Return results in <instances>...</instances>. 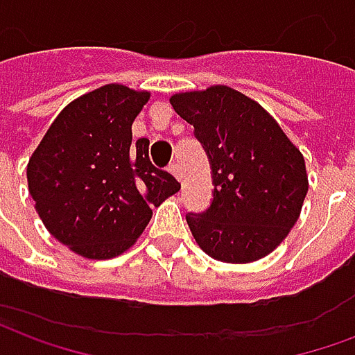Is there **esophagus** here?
Here are the masks:
<instances>
[{
    "instance_id": "esophagus-1",
    "label": "esophagus",
    "mask_w": 355,
    "mask_h": 355,
    "mask_svg": "<svg viewBox=\"0 0 355 355\" xmlns=\"http://www.w3.org/2000/svg\"><path fill=\"white\" fill-rule=\"evenodd\" d=\"M169 173H173L175 177L178 178V180H182V171H180V167H178L177 162H173L169 165Z\"/></svg>"
}]
</instances>
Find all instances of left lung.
Returning <instances> with one entry per match:
<instances>
[{
  "instance_id": "obj_1",
  "label": "left lung",
  "mask_w": 355,
  "mask_h": 355,
  "mask_svg": "<svg viewBox=\"0 0 355 355\" xmlns=\"http://www.w3.org/2000/svg\"><path fill=\"white\" fill-rule=\"evenodd\" d=\"M169 101L193 125L213 171L211 207L186 215L196 243L220 262L264 259L300 216L308 193L304 155L259 102L236 89L211 85Z\"/></svg>"
}]
</instances>
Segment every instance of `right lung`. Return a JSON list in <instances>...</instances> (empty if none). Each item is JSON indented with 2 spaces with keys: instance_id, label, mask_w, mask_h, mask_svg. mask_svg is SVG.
<instances>
[{
  "instance_id": "1",
  "label": "right lung",
  "mask_w": 355,
  "mask_h": 355,
  "mask_svg": "<svg viewBox=\"0 0 355 355\" xmlns=\"http://www.w3.org/2000/svg\"><path fill=\"white\" fill-rule=\"evenodd\" d=\"M148 91L108 83L81 94L51 123L26 167L28 192L53 238L80 257L125 253L178 180L148 157L150 140L132 142V121Z\"/></svg>"
}]
</instances>
